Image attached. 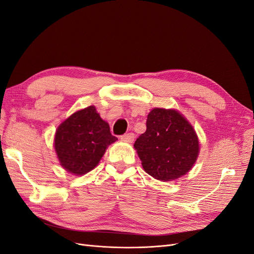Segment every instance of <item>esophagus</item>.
Wrapping results in <instances>:
<instances>
[{"instance_id": "34e87169", "label": "esophagus", "mask_w": 254, "mask_h": 254, "mask_svg": "<svg viewBox=\"0 0 254 254\" xmlns=\"http://www.w3.org/2000/svg\"><path fill=\"white\" fill-rule=\"evenodd\" d=\"M121 139H122L123 141H125V142L131 143V142H133V140H134V134L131 133V132H130V133H126V134H124V135H122Z\"/></svg>"}]
</instances>
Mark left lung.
I'll return each mask as SVG.
<instances>
[{"label":"left lung","instance_id":"obj_1","mask_svg":"<svg viewBox=\"0 0 254 254\" xmlns=\"http://www.w3.org/2000/svg\"><path fill=\"white\" fill-rule=\"evenodd\" d=\"M143 170L160 181H172L188 174L200 151L190 123L176 109L153 108L147 115L146 131L134 145Z\"/></svg>","mask_w":254,"mask_h":254}]
</instances>
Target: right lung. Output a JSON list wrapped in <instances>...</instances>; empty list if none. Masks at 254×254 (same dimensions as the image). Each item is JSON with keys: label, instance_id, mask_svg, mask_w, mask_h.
<instances>
[{"label": "right lung", "instance_id": "right-lung-1", "mask_svg": "<svg viewBox=\"0 0 254 254\" xmlns=\"http://www.w3.org/2000/svg\"><path fill=\"white\" fill-rule=\"evenodd\" d=\"M118 140L109 124L94 106L74 112L58 126L54 148L60 165L68 173L82 176L101 161L108 146Z\"/></svg>", "mask_w": 254, "mask_h": 254}]
</instances>
